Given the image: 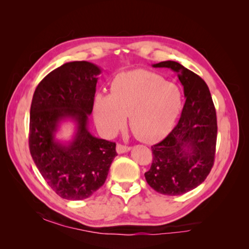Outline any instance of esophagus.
I'll return each instance as SVG.
<instances>
[{"mask_svg": "<svg viewBox=\"0 0 249 249\" xmlns=\"http://www.w3.org/2000/svg\"><path fill=\"white\" fill-rule=\"evenodd\" d=\"M130 147L129 146H126V145H122V144H117L116 145V151L119 154H124V153H127L129 151Z\"/></svg>", "mask_w": 249, "mask_h": 249, "instance_id": "1", "label": "esophagus"}]
</instances>
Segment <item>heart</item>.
Here are the masks:
<instances>
[{
	"instance_id": "1",
	"label": "heart",
	"mask_w": 249,
	"mask_h": 249,
	"mask_svg": "<svg viewBox=\"0 0 249 249\" xmlns=\"http://www.w3.org/2000/svg\"><path fill=\"white\" fill-rule=\"evenodd\" d=\"M182 108V94L175 83L146 70L121 73L113 80L111 94L94 99V117L103 132L113 134L129 116L137 140L155 142L174 127Z\"/></svg>"
}]
</instances>
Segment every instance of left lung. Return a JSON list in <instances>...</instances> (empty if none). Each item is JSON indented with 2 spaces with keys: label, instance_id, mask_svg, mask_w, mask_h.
<instances>
[{
  "label": "left lung",
  "instance_id": "1",
  "mask_svg": "<svg viewBox=\"0 0 249 249\" xmlns=\"http://www.w3.org/2000/svg\"><path fill=\"white\" fill-rule=\"evenodd\" d=\"M153 67L175 71L183 86L185 103L176 127L151 146L153 162L145 178L155 191L180 196L203 182L214 165L216 112L209 87L199 75L171 60Z\"/></svg>",
  "mask_w": 249,
  "mask_h": 249
}]
</instances>
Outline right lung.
Wrapping results in <instances>:
<instances>
[{"mask_svg": "<svg viewBox=\"0 0 249 249\" xmlns=\"http://www.w3.org/2000/svg\"><path fill=\"white\" fill-rule=\"evenodd\" d=\"M101 69L88 61L67 62L41 80L34 92L29 117V150L46 182L62 199L83 200L104 184L116 144L88 130ZM77 123L74 141L54 140L57 124Z\"/></svg>", "mask_w": 249, "mask_h": 249, "instance_id": "obj_1", "label": "right lung"}]
</instances>
